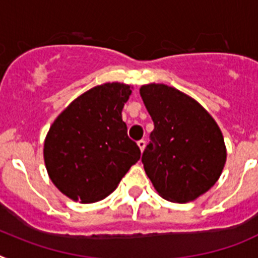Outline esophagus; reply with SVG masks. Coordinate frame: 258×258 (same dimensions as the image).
<instances>
[{
  "label": "esophagus",
  "mask_w": 258,
  "mask_h": 258,
  "mask_svg": "<svg viewBox=\"0 0 258 258\" xmlns=\"http://www.w3.org/2000/svg\"><path fill=\"white\" fill-rule=\"evenodd\" d=\"M138 145L139 148H140V151H144V148H145V140H139L138 142Z\"/></svg>",
  "instance_id": "obj_1"
}]
</instances>
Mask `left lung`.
Here are the masks:
<instances>
[{"label":"left lung","mask_w":258,"mask_h":258,"mask_svg":"<svg viewBox=\"0 0 258 258\" xmlns=\"http://www.w3.org/2000/svg\"><path fill=\"white\" fill-rule=\"evenodd\" d=\"M140 96L154 130L143 165L156 191L184 204L209 191L222 174L226 147L216 120L196 100L165 84H147Z\"/></svg>","instance_id":"left-lung-1"}]
</instances>
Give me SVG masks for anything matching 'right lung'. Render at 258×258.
I'll use <instances>...</instances> for the list:
<instances>
[{
  "mask_svg": "<svg viewBox=\"0 0 258 258\" xmlns=\"http://www.w3.org/2000/svg\"><path fill=\"white\" fill-rule=\"evenodd\" d=\"M131 92L123 83L95 87L74 100L49 128L44 143L49 178L74 201L105 199L140 160L122 120Z\"/></svg>",
  "mask_w": 258,
  "mask_h": 258,
  "instance_id": "1",
  "label": "right lung"
}]
</instances>
